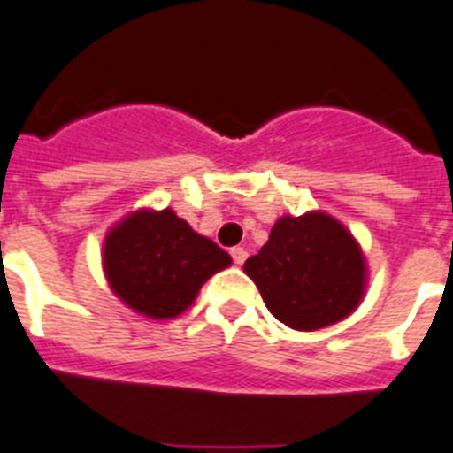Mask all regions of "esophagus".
Listing matches in <instances>:
<instances>
[{
	"mask_svg": "<svg viewBox=\"0 0 453 453\" xmlns=\"http://www.w3.org/2000/svg\"><path fill=\"white\" fill-rule=\"evenodd\" d=\"M230 256H233L234 265H244L246 256H249V253H246V249H242V246H234V249L230 250Z\"/></svg>",
	"mask_w": 453,
	"mask_h": 453,
	"instance_id": "1",
	"label": "esophagus"
}]
</instances>
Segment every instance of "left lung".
Listing matches in <instances>:
<instances>
[{
    "mask_svg": "<svg viewBox=\"0 0 453 453\" xmlns=\"http://www.w3.org/2000/svg\"><path fill=\"white\" fill-rule=\"evenodd\" d=\"M276 320L297 332L336 325L357 311L368 288L362 244L326 211L280 216L267 244L244 265Z\"/></svg>",
    "mask_w": 453,
    "mask_h": 453,
    "instance_id": "left-lung-1",
    "label": "left lung"
}]
</instances>
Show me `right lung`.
Returning a JSON list of instances; mask_svg holds the SVG:
<instances>
[{"instance_id": "right-lung-1", "label": "right lung", "mask_w": 453, "mask_h": 453, "mask_svg": "<svg viewBox=\"0 0 453 453\" xmlns=\"http://www.w3.org/2000/svg\"><path fill=\"white\" fill-rule=\"evenodd\" d=\"M104 273L124 306L150 320H173L233 257L165 207L128 211L104 239Z\"/></svg>"}]
</instances>
